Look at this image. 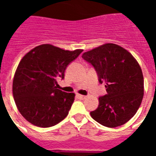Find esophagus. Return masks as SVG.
<instances>
[{"label": "esophagus", "mask_w": 156, "mask_h": 156, "mask_svg": "<svg viewBox=\"0 0 156 156\" xmlns=\"http://www.w3.org/2000/svg\"><path fill=\"white\" fill-rule=\"evenodd\" d=\"M77 96H78V98H80V99H85V98H86V96H84V95L78 94Z\"/></svg>", "instance_id": "esophagus-1"}]
</instances>
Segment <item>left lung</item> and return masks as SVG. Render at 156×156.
Here are the masks:
<instances>
[{"mask_svg": "<svg viewBox=\"0 0 156 156\" xmlns=\"http://www.w3.org/2000/svg\"><path fill=\"white\" fill-rule=\"evenodd\" d=\"M82 58L94 68L107 94L98 98L91 117L104 126L115 128L133 117L144 96V78L138 62L124 48L106 43L84 52Z\"/></svg>", "mask_w": 156, "mask_h": 156, "instance_id": "obj_1", "label": "left lung"}]
</instances>
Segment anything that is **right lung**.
Listing matches in <instances>:
<instances>
[{
	"label": "right lung",
	"instance_id": "right-lung-1",
	"mask_svg": "<svg viewBox=\"0 0 156 156\" xmlns=\"http://www.w3.org/2000/svg\"><path fill=\"white\" fill-rule=\"evenodd\" d=\"M82 51L42 44L22 58L15 73L12 93L19 112L31 124L51 127L67 117L75 94L58 89L57 81L64 78L67 67Z\"/></svg>",
	"mask_w": 156,
	"mask_h": 156
}]
</instances>
